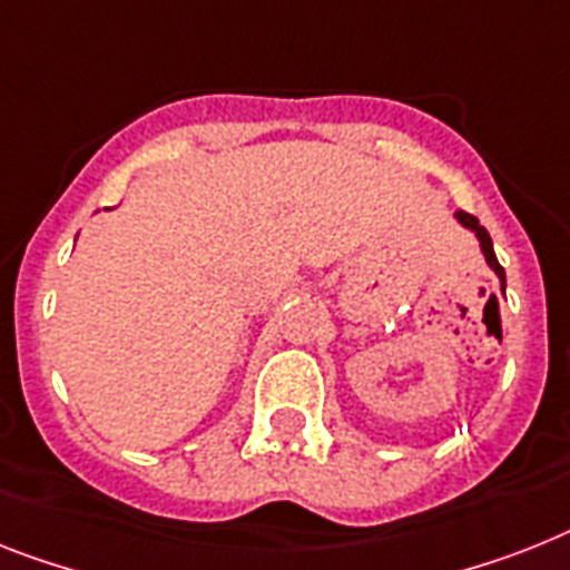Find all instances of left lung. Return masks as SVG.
Here are the masks:
<instances>
[{
  "mask_svg": "<svg viewBox=\"0 0 570 570\" xmlns=\"http://www.w3.org/2000/svg\"><path fill=\"white\" fill-rule=\"evenodd\" d=\"M458 220H460V224H463V227H469V229H472L474 235H478V242H481V250H483V256H487L489 267H492V271H495V274H498V279H501V288H504V285H507L504 267L498 265L495 250H492V238H489V233H487V229L481 227V220L474 218V215H469V212H458Z\"/></svg>",
  "mask_w": 570,
  "mask_h": 570,
  "instance_id": "obj_1",
  "label": "left lung"
}]
</instances>
